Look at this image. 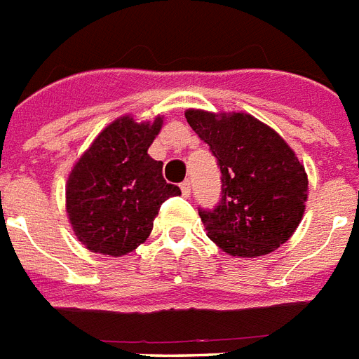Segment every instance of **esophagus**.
<instances>
[{
  "instance_id": "34e87169",
  "label": "esophagus",
  "mask_w": 359,
  "mask_h": 359,
  "mask_svg": "<svg viewBox=\"0 0 359 359\" xmlns=\"http://www.w3.org/2000/svg\"><path fill=\"white\" fill-rule=\"evenodd\" d=\"M180 189H182L183 196H189V194H191V182H189V180H185V182L180 185Z\"/></svg>"
}]
</instances>
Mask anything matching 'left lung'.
Returning <instances> with one entry per match:
<instances>
[{
  "label": "left lung",
  "instance_id": "obj_1",
  "mask_svg": "<svg viewBox=\"0 0 359 359\" xmlns=\"http://www.w3.org/2000/svg\"><path fill=\"white\" fill-rule=\"evenodd\" d=\"M185 118L222 174L220 203L200 211L209 239L233 257L276 250L294 233L308 202V174L293 148L248 113L187 109Z\"/></svg>",
  "mask_w": 359,
  "mask_h": 359
}]
</instances>
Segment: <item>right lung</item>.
Segmentation results:
<instances>
[{
    "mask_svg": "<svg viewBox=\"0 0 359 359\" xmlns=\"http://www.w3.org/2000/svg\"><path fill=\"white\" fill-rule=\"evenodd\" d=\"M161 114L139 122L113 120L74 163L66 182V213L87 250L120 257L142 245L166 198L182 194L163 177L148 148L163 128Z\"/></svg>",
    "mask_w": 359,
    "mask_h": 359,
    "instance_id": "1",
    "label": "right lung"
}]
</instances>
